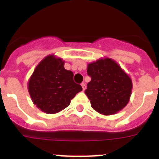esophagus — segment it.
<instances>
[{"instance_id":"esophagus-1","label":"esophagus","mask_w":159,"mask_h":159,"mask_svg":"<svg viewBox=\"0 0 159 159\" xmlns=\"http://www.w3.org/2000/svg\"><path fill=\"white\" fill-rule=\"evenodd\" d=\"M81 86H82V88H83V90H85L86 89V84H84V83H82V84H81Z\"/></svg>"}]
</instances>
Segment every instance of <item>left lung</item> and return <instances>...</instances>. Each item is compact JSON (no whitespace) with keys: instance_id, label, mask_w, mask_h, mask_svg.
<instances>
[{"instance_id":"left-lung-1","label":"left lung","mask_w":159,"mask_h":159,"mask_svg":"<svg viewBox=\"0 0 159 159\" xmlns=\"http://www.w3.org/2000/svg\"><path fill=\"white\" fill-rule=\"evenodd\" d=\"M87 72L92 80L85 94L94 110L103 116H111L127 106L133 84L116 61L108 57L100 58L88 64Z\"/></svg>"}]
</instances>
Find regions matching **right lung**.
Wrapping results in <instances>:
<instances>
[{"label": "right lung", "instance_id": "1", "mask_svg": "<svg viewBox=\"0 0 159 159\" xmlns=\"http://www.w3.org/2000/svg\"><path fill=\"white\" fill-rule=\"evenodd\" d=\"M82 90L73 81L72 71L64 68V60L54 54L45 57L37 64L28 82L32 102L46 114L65 109Z\"/></svg>", "mask_w": 159, "mask_h": 159}]
</instances>
